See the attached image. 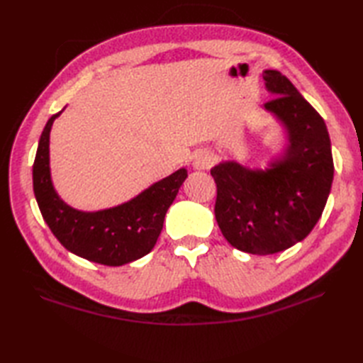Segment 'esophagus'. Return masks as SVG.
<instances>
[{"label":"esophagus","mask_w":363,"mask_h":363,"mask_svg":"<svg viewBox=\"0 0 363 363\" xmlns=\"http://www.w3.org/2000/svg\"><path fill=\"white\" fill-rule=\"evenodd\" d=\"M212 164H213V157L211 152L198 151L194 156V164L191 165H194L195 169H207L212 167Z\"/></svg>","instance_id":"1"}]
</instances>
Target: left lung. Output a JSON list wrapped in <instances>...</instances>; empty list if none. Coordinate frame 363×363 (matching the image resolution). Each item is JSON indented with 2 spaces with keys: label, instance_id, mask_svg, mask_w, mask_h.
Instances as JSON below:
<instances>
[{
  "label": "left lung",
  "instance_id": "8db88e82",
  "mask_svg": "<svg viewBox=\"0 0 363 363\" xmlns=\"http://www.w3.org/2000/svg\"><path fill=\"white\" fill-rule=\"evenodd\" d=\"M264 104L281 121L287 146L265 169L234 160L211 169L217 184L215 218L226 240L243 252H281L311 234L325 209L334 160L325 120L277 70H265Z\"/></svg>",
  "mask_w": 363,
  "mask_h": 363
}]
</instances>
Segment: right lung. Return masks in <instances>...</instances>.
<instances>
[{
  "mask_svg": "<svg viewBox=\"0 0 363 363\" xmlns=\"http://www.w3.org/2000/svg\"><path fill=\"white\" fill-rule=\"evenodd\" d=\"M60 113H54L43 128L33 165L34 195L46 225L68 251L96 264L120 267L146 256L157 242L165 213L186 181L187 169L179 168L111 209H73L54 190L50 172V133Z\"/></svg>",
  "mask_w": 363,
  "mask_h": 363,
  "instance_id": "add662e5",
  "label": "right lung"
}]
</instances>
